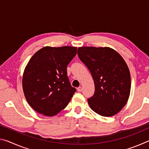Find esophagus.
Wrapping results in <instances>:
<instances>
[{
	"instance_id": "34e87169",
	"label": "esophagus",
	"mask_w": 149,
	"mask_h": 149,
	"mask_svg": "<svg viewBox=\"0 0 149 149\" xmlns=\"http://www.w3.org/2000/svg\"><path fill=\"white\" fill-rule=\"evenodd\" d=\"M77 91L78 92H81L82 91V87H79L77 88Z\"/></svg>"
}]
</instances>
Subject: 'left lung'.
<instances>
[{
    "instance_id": "left-lung-1",
    "label": "left lung",
    "mask_w": 149,
    "mask_h": 149,
    "mask_svg": "<svg viewBox=\"0 0 149 149\" xmlns=\"http://www.w3.org/2000/svg\"><path fill=\"white\" fill-rule=\"evenodd\" d=\"M77 54L94 81V95L87 100L90 108L102 116L118 114L131 91L130 72L125 60L110 47H79Z\"/></svg>"
}]
</instances>
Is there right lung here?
Here are the masks:
<instances>
[{"label": "right lung", "mask_w": 149, "mask_h": 149, "mask_svg": "<svg viewBox=\"0 0 149 149\" xmlns=\"http://www.w3.org/2000/svg\"><path fill=\"white\" fill-rule=\"evenodd\" d=\"M77 47H45L33 54L22 77L25 97L36 112L53 116L67 107L76 89L70 85L67 65Z\"/></svg>", "instance_id": "1"}]
</instances>
